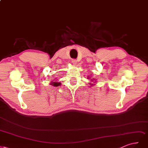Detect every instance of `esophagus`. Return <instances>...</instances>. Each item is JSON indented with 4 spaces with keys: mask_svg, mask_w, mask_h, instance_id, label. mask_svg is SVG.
I'll list each match as a JSON object with an SVG mask.
<instances>
[{
    "mask_svg": "<svg viewBox=\"0 0 148 148\" xmlns=\"http://www.w3.org/2000/svg\"><path fill=\"white\" fill-rule=\"evenodd\" d=\"M71 62H72V63L73 64H77V60H75V59H73L72 61H71Z\"/></svg>",
    "mask_w": 148,
    "mask_h": 148,
    "instance_id": "esophagus-1",
    "label": "esophagus"
}]
</instances>
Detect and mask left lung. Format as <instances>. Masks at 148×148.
I'll use <instances>...</instances> for the list:
<instances>
[{"label":"left lung","mask_w":148,"mask_h":148,"mask_svg":"<svg viewBox=\"0 0 148 148\" xmlns=\"http://www.w3.org/2000/svg\"><path fill=\"white\" fill-rule=\"evenodd\" d=\"M88 79H91V80H90V82H93V81L95 80V79H91V77H90V76H88ZM93 83L95 84V82H93ZM88 84H90V85H91L92 87L93 86V85H95L94 84H92V83H90H90H88Z\"/></svg>","instance_id":"8db88e82"}]
</instances>
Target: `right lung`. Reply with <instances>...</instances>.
<instances>
[{
  "label": "right lung",
  "mask_w": 148,
  "mask_h": 148,
  "mask_svg": "<svg viewBox=\"0 0 148 148\" xmlns=\"http://www.w3.org/2000/svg\"><path fill=\"white\" fill-rule=\"evenodd\" d=\"M61 84L60 82H56V81H55V82H53V81H52V82H51L50 83V85H52V86H53V87H58V86H60V85H61Z\"/></svg>",
  "instance_id": "1"
}]
</instances>
